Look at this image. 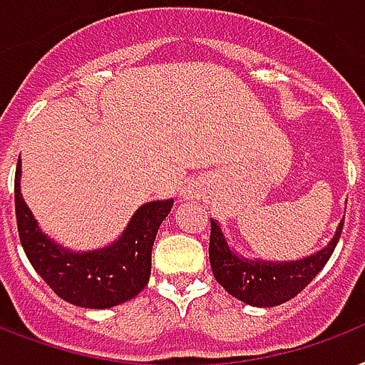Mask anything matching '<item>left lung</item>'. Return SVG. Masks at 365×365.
Masks as SVG:
<instances>
[{"label":"left lung","instance_id":"1","mask_svg":"<svg viewBox=\"0 0 365 365\" xmlns=\"http://www.w3.org/2000/svg\"><path fill=\"white\" fill-rule=\"evenodd\" d=\"M339 222L331 242L310 257L301 261H247L236 255L222 234L217 221H211L209 238V261L215 279L242 303L251 307H276L293 299L314 279V276L329 261L343 230Z\"/></svg>","mask_w":365,"mask_h":365}]
</instances>
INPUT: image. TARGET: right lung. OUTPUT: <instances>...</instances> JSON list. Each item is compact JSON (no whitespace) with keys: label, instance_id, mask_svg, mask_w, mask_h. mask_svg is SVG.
<instances>
[{"label":"right lung","instance_id":"add662e5","mask_svg":"<svg viewBox=\"0 0 365 365\" xmlns=\"http://www.w3.org/2000/svg\"><path fill=\"white\" fill-rule=\"evenodd\" d=\"M173 200L140 205L114 244L103 250H64L45 236L21 194V158L15 173L19 238L28 261L56 295L76 307L110 309L137 297L150 279L152 245Z\"/></svg>","mask_w":365,"mask_h":365}]
</instances>
